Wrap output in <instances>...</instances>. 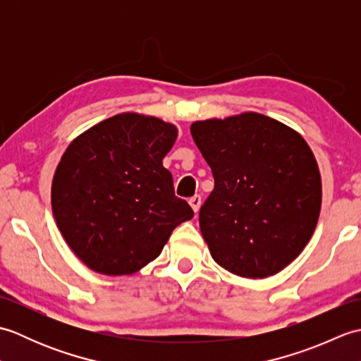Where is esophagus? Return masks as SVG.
<instances>
[{"label": "esophagus", "mask_w": 361, "mask_h": 361, "mask_svg": "<svg viewBox=\"0 0 361 361\" xmlns=\"http://www.w3.org/2000/svg\"><path fill=\"white\" fill-rule=\"evenodd\" d=\"M189 204H190V208L194 209V212H198V209H200V204H202L200 195H194L192 198H189Z\"/></svg>", "instance_id": "esophagus-1"}]
</instances>
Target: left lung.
I'll return each instance as SVG.
<instances>
[{
  "mask_svg": "<svg viewBox=\"0 0 361 361\" xmlns=\"http://www.w3.org/2000/svg\"><path fill=\"white\" fill-rule=\"evenodd\" d=\"M194 141L214 175L200 209L212 259L233 274L262 279L301 255L321 211V175L309 144L260 113L197 121Z\"/></svg>",
  "mask_w": 361,
  "mask_h": 361,
  "instance_id": "left-lung-1",
  "label": "left lung"
}]
</instances>
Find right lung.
Returning a JSON list of instances; mask_svg holds the SVG:
<instances>
[{"label":"right lung","instance_id":"right-lung-1","mask_svg":"<svg viewBox=\"0 0 361 361\" xmlns=\"http://www.w3.org/2000/svg\"><path fill=\"white\" fill-rule=\"evenodd\" d=\"M176 136L171 122L121 113L68 145L52 178V214L68 247L93 271H140L194 217L163 166Z\"/></svg>","mask_w":361,"mask_h":361}]
</instances>
